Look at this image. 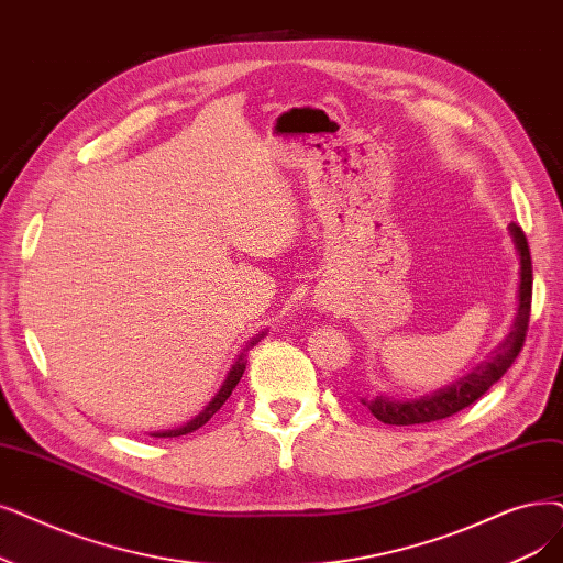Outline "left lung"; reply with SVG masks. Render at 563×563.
<instances>
[{"label": "left lung", "mask_w": 563, "mask_h": 563, "mask_svg": "<svg viewBox=\"0 0 563 563\" xmlns=\"http://www.w3.org/2000/svg\"><path fill=\"white\" fill-rule=\"evenodd\" d=\"M510 236L516 243V251L520 257V285H518V312L512 320L510 333L499 342V347L493 356L478 368H474L467 377H460L455 384L434 390L430 396L419 400H396L386 396H375L373 400H361L365 407L373 411V417L386 426H423L432 421H442L462 411L464 407L474 405L487 388L504 377V373L516 363L529 327V310H531V255L529 243L520 225L510 223Z\"/></svg>", "instance_id": "8db88e82"}]
</instances>
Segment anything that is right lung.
Returning <instances> with one entry per match:
<instances>
[{"instance_id":"1","label":"right lung","mask_w":563,"mask_h":563,"mask_svg":"<svg viewBox=\"0 0 563 563\" xmlns=\"http://www.w3.org/2000/svg\"><path fill=\"white\" fill-rule=\"evenodd\" d=\"M264 338V331L257 335V338H253L249 345H246V350H251L253 345H257V342ZM243 350V352H246ZM243 352H241V356L236 358V363L232 365V371L228 373V377H225V382H223V386L218 388V394L211 398V402L198 413V417L195 419H190L186 426H181V428H177V430H163V432H154V437H181V434H188V432H192V430H198V428H202L213 413L221 409L223 405H225V400L232 396V390H234V386L239 384V379H241V375H243V371H246V361H243Z\"/></svg>"}]
</instances>
